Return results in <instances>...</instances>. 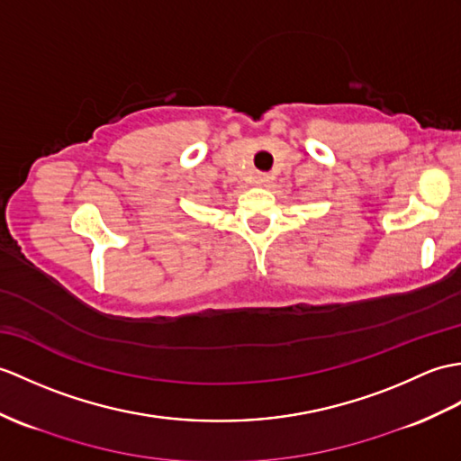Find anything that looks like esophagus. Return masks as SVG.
<instances>
[{
	"instance_id": "esophagus-1",
	"label": "esophagus",
	"mask_w": 461,
	"mask_h": 461,
	"mask_svg": "<svg viewBox=\"0 0 461 461\" xmlns=\"http://www.w3.org/2000/svg\"><path fill=\"white\" fill-rule=\"evenodd\" d=\"M253 182H255V185H257V186H265V185H267V182H269V176H267V175H257Z\"/></svg>"
}]
</instances>
